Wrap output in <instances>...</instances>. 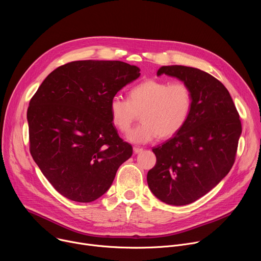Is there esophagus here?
<instances>
[{"label":"esophagus","instance_id":"esophagus-1","mask_svg":"<svg viewBox=\"0 0 261 261\" xmlns=\"http://www.w3.org/2000/svg\"><path fill=\"white\" fill-rule=\"evenodd\" d=\"M142 150H143L142 147H138V146H134V147H133V151H134L135 154H138V153L142 152Z\"/></svg>","mask_w":261,"mask_h":261}]
</instances>
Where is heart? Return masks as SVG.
Here are the masks:
<instances>
[{"label": "heart", "instance_id": "1", "mask_svg": "<svg viewBox=\"0 0 261 261\" xmlns=\"http://www.w3.org/2000/svg\"><path fill=\"white\" fill-rule=\"evenodd\" d=\"M192 103L187 84L146 80L131 88L129 99L119 95L111 98L109 117L113 125L126 134L141 114L142 122L128 138L135 143H146L159 136L169 138L178 133L189 120Z\"/></svg>", "mask_w": 261, "mask_h": 261}]
</instances>
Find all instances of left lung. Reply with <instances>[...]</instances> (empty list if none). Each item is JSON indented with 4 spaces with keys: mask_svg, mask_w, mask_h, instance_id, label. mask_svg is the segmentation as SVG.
<instances>
[{
    "mask_svg": "<svg viewBox=\"0 0 261 261\" xmlns=\"http://www.w3.org/2000/svg\"><path fill=\"white\" fill-rule=\"evenodd\" d=\"M187 84L193 103L184 128L153 148L156 165L147 172V185L161 201L185 205L205 195L230 171L242 133L232 98L221 82L197 68L163 66L157 75Z\"/></svg>",
    "mask_w": 261,
    "mask_h": 261,
    "instance_id": "8db88e82",
    "label": "left lung"
}]
</instances>
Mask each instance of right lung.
<instances>
[{"label": "right lung", "instance_id": "obj_1", "mask_svg": "<svg viewBox=\"0 0 261 261\" xmlns=\"http://www.w3.org/2000/svg\"><path fill=\"white\" fill-rule=\"evenodd\" d=\"M121 61H75L58 67L30 101V152L64 197L91 202L113 184L132 146L109 117L110 99L139 77Z\"/></svg>", "mask_w": 261, "mask_h": 261}]
</instances>
